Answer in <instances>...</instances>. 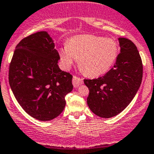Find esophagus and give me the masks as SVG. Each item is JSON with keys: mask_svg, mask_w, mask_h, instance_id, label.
<instances>
[{"mask_svg": "<svg viewBox=\"0 0 154 154\" xmlns=\"http://www.w3.org/2000/svg\"><path fill=\"white\" fill-rule=\"evenodd\" d=\"M72 84L75 88L79 87L80 85L83 84V79L81 78H79V77H77V76H73Z\"/></svg>", "mask_w": 154, "mask_h": 154, "instance_id": "34e87169", "label": "esophagus"}]
</instances>
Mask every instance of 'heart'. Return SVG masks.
<instances>
[{
  "label": "heart",
  "mask_w": 154,
  "mask_h": 154,
  "mask_svg": "<svg viewBox=\"0 0 154 154\" xmlns=\"http://www.w3.org/2000/svg\"><path fill=\"white\" fill-rule=\"evenodd\" d=\"M119 45L110 38L93 35H80L71 38L66 45L59 49L63 66L68 69L77 58L82 72L97 77L109 71L116 61Z\"/></svg>",
  "instance_id": "heart-1"
}]
</instances>
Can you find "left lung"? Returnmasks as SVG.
<instances>
[{
	"label": "left lung",
	"instance_id": "8db88e82",
	"mask_svg": "<svg viewBox=\"0 0 154 154\" xmlns=\"http://www.w3.org/2000/svg\"><path fill=\"white\" fill-rule=\"evenodd\" d=\"M120 53L115 65L102 77L85 79L89 89L87 103L91 110L102 118L118 115L131 103L140 88L143 65L134 43L119 38Z\"/></svg>",
	"mask_w": 154,
	"mask_h": 154
}]
</instances>
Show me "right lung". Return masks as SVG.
<instances>
[{
    "label": "right lung",
    "mask_w": 154,
    "mask_h": 154,
    "mask_svg": "<svg viewBox=\"0 0 154 154\" xmlns=\"http://www.w3.org/2000/svg\"><path fill=\"white\" fill-rule=\"evenodd\" d=\"M47 32L23 38L16 47L9 69V83L16 99L33 118L49 121L66 106L72 75L58 66L60 56Z\"/></svg>",
    "instance_id": "1"
}]
</instances>
